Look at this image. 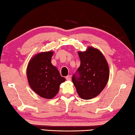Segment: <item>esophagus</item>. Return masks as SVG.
<instances>
[{
  "label": "esophagus",
  "mask_w": 135,
  "mask_h": 135,
  "mask_svg": "<svg viewBox=\"0 0 135 135\" xmlns=\"http://www.w3.org/2000/svg\"><path fill=\"white\" fill-rule=\"evenodd\" d=\"M71 76H66V79L67 80H71Z\"/></svg>",
  "instance_id": "34e87169"
}]
</instances>
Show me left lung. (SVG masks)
Returning a JSON list of instances; mask_svg holds the SVG:
<instances>
[{
    "label": "left lung",
    "mask_w": 135,
    "mask_h": 135,
    "mask_svg": "<svg viewBox=\"0 0 135 135\" xmlns=\"http://www.w3.org/2000/svg\"><path fill=\"white\" fill-rule=\"evenodd\" d=\"M80 65L73 75L72 81L77 92L83 99L98 96L107 85L109 76L108 64L99 50L88 47L78 52Z\"/></svg>",
    "instance_id": "8db88e82"
}]
</instances>
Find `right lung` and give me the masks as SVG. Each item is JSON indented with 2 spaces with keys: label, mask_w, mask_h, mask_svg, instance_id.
Instances as JSON below:
<instances>
[{
  "label": "right lung",
  "mask_w": 135,
  "mask_h": 135,
  "mask_svg": "<svg viewBox=\"0 0 135 135\" xmlns=\"http://www.w3.org/2000/svg\"><path fill=\"white\" fill-rule=\"evenodd\" d=\"M52 51L41 52L34 56L27 66V76L32 90L40 97L52 99L58 93L59 85L65 81L52 64Z\"/></svg>",
  "instance_id": "right-lung-1"
}]
</instances>
